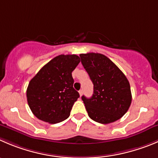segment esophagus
<instances>
[{
    "mask_svg": "<svg viewBox=\"0 0 158 158\" xmlns=\"http://www.w3.org/2000/svg\"><path fill=\"white\" fill-rule=\"evenodd\" d=\"M79 94H80V96H82V94H83V90H80L79 91Z\"/></svg>",
    "mask_w": 158,
    "mask_h": 158,
    "instance_id": "1",
    "label": "esophagus"
}]
</instances>
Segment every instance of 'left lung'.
Returning a JSON list of instances; mask_svg holds the SVG:
<instances>
[{"label": "left lung", "instance_id": "1", "mask_svg": "<svg viewBox=\"0 0 158 158\" xmlns=\"http://www.w3.org/2000/svg\"><path fill=\"white\" fill-rule=\"evenodd\" d=\"M81 64L94 85L90 98L82 96L88 115L102 124L119 119L132 102L130 85L125 74L103 54H80Z\"/></svg>", "mask_w": 158, "mask_h": 158}]
</instances>
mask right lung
I'll return each instance as SVG.
<instances>
[{"instance_id": "right-lung-1", "label": "right lung", "mask_w": 158, "mask_h": 158, "mask_svg": "<svg viewBox=\"0 0 158 158\" xmlns=\"http://www.w3.org/2000/svg\"><path fill=\"white\" fill-rule=\"evenodd\" d=\"M79 56L59 55L43 66L30 81L26 91L30 109L39 119L57 123L70 116L80 97L73 88L72 71L80 63Z\"/></svg>"}]
</instances>
